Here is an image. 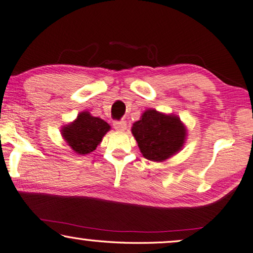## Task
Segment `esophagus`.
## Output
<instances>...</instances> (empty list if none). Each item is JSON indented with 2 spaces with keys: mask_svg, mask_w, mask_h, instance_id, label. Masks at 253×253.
I'll list each match as a JSON object with an SVG mask.
<instances>
[{
  "mask_svg": "<svg viewBox=\"0 0 253 253\" xmlns=\"http://www.w3.org/2000/svg\"><path fill=\"white\" fill-rule=\"evenodd\" d=\"M113 127L118 131H125L126 128V122L120 120V121H113Z\"/></svg>",
  "mask_w": 253,
  "mask_h": 253,
  "instance_id": "obj_1",
  "label": "esophagus"
}]
</instances>
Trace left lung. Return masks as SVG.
<instances>
[{
	"instance_id": "8db88e82",
	"label": "left lung",
	"mask_w": 253,
	"mask_h": 253,
	"mask_svg": "<svg viewBox=\"0 0 253 253\" xmlns=\"http://www.w3.org/2000/svg\"><path fill=\"white\" fill-rule=\"evenodd\" d=\"M132 133L143 156L154 162L169 159L182 149L186 130L179 118L165 116L154 109L146 110L133 123Z\"/></svg>"
}]
</instances>
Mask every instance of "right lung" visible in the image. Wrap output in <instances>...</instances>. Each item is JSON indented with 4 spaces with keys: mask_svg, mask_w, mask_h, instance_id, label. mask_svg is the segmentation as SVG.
I'll return each mask as SVG.
<instances>
[{
    "mask_svg": "<svg viewBox=\"0 0 253 253\" xmlns=\"http://www.w3.org/2000/svg\"><path fill=\"white\" fill-rule=\"evenodd\" d=\"M110 126L100 118L90 116L89 112L79 113L77 119L61 131L64 139L76 153L89 154L96 150Z\"/></svg>",
    "mask_w": 253,
    "mask_h": 253,
    "instance_id": "add662e5",
    "label": "right lung"
}]
</instances>
